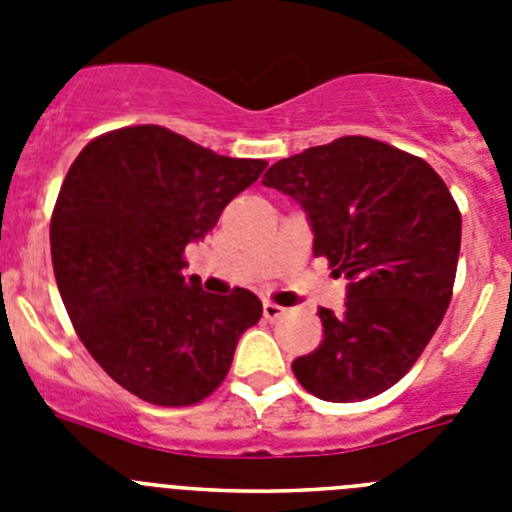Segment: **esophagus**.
I'll return each mask as SVG.
<instances>
[{
	"label": "esophagus",
	"instance_id": "obj_1",
	"mask_svg": "<svg viewBox=\"0 0 512 512\" xmlns=\"http://www.w3.org/2000/svg\"><path fill=\"white\" fill-rule=\"evenodd\" d=\"M284 315V307L274 305V302H264V318L266 320H279Z\"/></svg>",
	"mask_w": 512,
	"mask_h": 512
}]
</instances>
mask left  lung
<instances>
[{
	"instance_id": "left-lung-1",
	"label": "left lung",
	"mask_w": 512,
	"mask_h": 512,
	"mask_svg": "<svg viewBox=\"0 0 512 512\" xmlns=\"http://www.w3.org/2000/svg\"><path fill=\"white\" fill-rule=\"evenodd\" d=\"M300 202L312 253L348 279L341 315L320 307L323 341L292 361L297 382L328 402H359L410 372L451 302L461 212L423 158L346 135L277 161L264 174Z\"/></svg>"
}]
</instances>
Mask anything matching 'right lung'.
Returning a JSON list of instances; mask_svg holds the SVG:
<instances>
[{
	"mask_svg": "<svg viewBox=\"0 0 512 512\" xmlns=\"http://www.w3.org/2000/svg\"><path fill=\"white\" fill-rule=\"evenodd\" d=\"M266 169L217 156L161 125H133L84 146L51 217V259L71 323L104 372L140 400L184 408L223 384L261 300L210 295L184 277L233 197Z\"/></svg>",
	"mask_w": 512,
	"mask_h": 512,
	"instance_id": "add662e5",
	"label": "right lung"
}]
</instances>
